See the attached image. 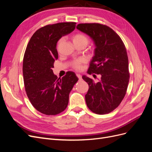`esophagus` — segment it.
Returning a JSON list of instances; mask_svg holds the SVG:
<instances>
[{"label":"esophagus","instance_id":"1","mask_svg":"<svg viewBox=\"0 0 152 152\" xmlns=\"http://www.w3.org/2000/svg\"><path fill=\"white\" fill-rule=\"evenodd\" d=\"M77 77L79 78V80H82V75H80V74H79V73H77Z\"/></svg>","mask_w":152,"mask_h":152}]
</instances>
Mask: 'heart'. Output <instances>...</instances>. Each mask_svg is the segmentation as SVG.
Segmentation results:
<instances>
[{"mask_svg":"<svg viewBox=\"0 0 152 152\" xmlns=\"http://www.w3.org/2000/svg\"><path fill=\"white\" fill-rule=\"evenodd\" d=\"M88 39H87V37L83 34H78L75 35L73 37V43H76V42H84L87 44L88 43ZM62 42V39L59 40L58 42V44H60ZM84 62V59H77L76 61L73 62V66L74 67L76 70H80L82 68V63Z\"/></svg>","mask_w":152,"mask_h":152,"instance_id":"b5f03b06","label":"heart"}]
</instances>
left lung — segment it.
Listing matches in <instances>:
<instances>
[{
	"label": "left lung",
	"mask_w": 152,
	"mask_h": 152,
	"mask_svg": "<svg viewBox=\"0 0 152 152\" xmlns=\"http://www.w3.org/2000/svg\"><path fill=\"white\" fill-rule=\"evenodd\" d=\"M77 28L89 36L95 45L87 73L101 75L98 82L82 76L89 85L85 96L87 106L95 113H108L120 104L127 89L129 73L126 47L120 37L106 25L82 23Z\"/></svg>",
	"instance_id": "8db88e82"
}]
</instances>
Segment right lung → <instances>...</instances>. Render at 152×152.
Returning a JSON list of instances; mask_svg holds the SVG:
<instances>
[{
	"label": "right lung",
	"instance_id": "1",
	"mask_svg": "<svg viewBox=\"0 0 152 152\" xmlns=\"http://www.w3.org/2000/svg\"><path fill=\"white\" fill-rule=\"evenodd\" d=\"M75 24L59 23L42 27L27 45L23 63L25 91L31 104L43 114L52 115L64 111L69 94L79 80L73 72H68L61 79L52 70L58 58V40L74 30Z\"/></svg>",
	"mask_w": 152,
	"mask_h": 152
}]
</instances>
